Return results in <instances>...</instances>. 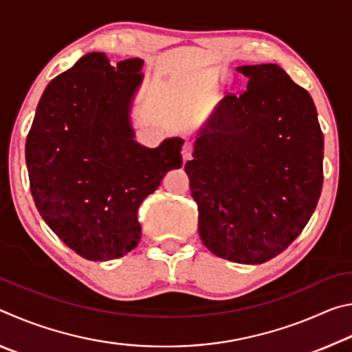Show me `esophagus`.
Segmentation results:
<instances>
[{
  "label": "esophagus",
  "mask_w": 352,
  "mask_h": 352,
  "mask_svg": "<svg viewBox=\"0 0 352 352\" xmlns=\"http://www.w3.org/2000/svg\"><path fill=\"white\" fill-rule=\"evenodd\" d=\"M192 151H194V146L192 142L190 141H186L183 144V148H182V157H183V162H188V160L192 157Z\"/></svg>",
  "instance_id": "esophagus-1"
}]
</instances>
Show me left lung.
Returning <instances> with one entry per match:
<instances>
[{"label": "left lung", "instance_id": "8db88e82", "mask_svg": "<svg viewBox=\"0 0 352 352\" xmlns=\"http://www.w3.org/2000/svg\"><path fill=\"white\" fill-rule=\"evenodd\" d=\"M247 90L226 94L184 164L199 234L219 258L262 264L294 242L323 186V133L305 88L275 63L237 68Z\"/></svg>", "mask_w": 352, "mask_h": 352}]
</instances>
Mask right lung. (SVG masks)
<instances>
[{
    "label": "right lung",
    "mask_w": 352,
    "mask_h": 352,
    "mask_svg": "<svg viewBox=\"0 0 352 352\" xmlns=\"http://www.w3.org/2000/svg\"><path fill=\"white\" fill-rule=\"evenodd\" d=\"M141 58L111 67L104 52L80 57L50 82L26 140L32 199L46 225L88 261L138 245V208L166 172L182 168V138L155 148L135 141L130 113Z\"/></svg>",
    "instance_id": "1"
}]
</instances>
